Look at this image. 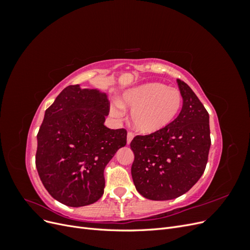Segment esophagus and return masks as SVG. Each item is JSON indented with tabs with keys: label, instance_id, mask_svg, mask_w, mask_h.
I'll use <instances>...</instances> for the list:
<instances>
[{
	"label": "esophagus",
	"instance_id": "34e87169",
	"mask_svg": "<svg viewBox=\"0 0 250 250\" xmlns=\"http://www.w3.org/2000/svg\"><path fill=\"white\" fill-rule=\"evenodd\" d=\"M133 138H134V133L131 132V131H128V133H127V144H130L131 141L133 140Z\"/></svg>",
	"mask_w": 250,
	"mask_h": 250
}]
</instances>
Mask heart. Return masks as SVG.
Returning a JSON list of instances; mask_svg holds the SVG:
<instances>
[{"instance_id":"obj_1","label":"heart","mask_w":250,"mask_h":250,"mask_svg":"<svg viewBox=\"0 0 250 250\" xmlns=\"http://www.w3.org/2000/svg\"><path fill=\"white\" fill-rule=\"evenodd\" d=\"M124 106L131 108V123L139 132L155 133L165 129L179 115L183 96L175 88L160 82H149L128 89L123 94L122 103L111 105V112L121 117Z\"/></svg>"}]
</instances>
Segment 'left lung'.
<instances>
[{"mask_svg":"<svg viewBox=\"0 0 250 250\" xmlns=\"http://www.w3.org/2000/svg\"><path fill=\"white\" fill-rule=\"evenodd\" d=\"M183 96L178 117L165 129L137 135L130 147L138 192L150 200H170L187 193L206 170L210 147L209 117L186 82L177 79Z\"/></svg>","mask_w":250,"mask_h":250,"instance_id":"1","label":"left lung"}]
</instances>
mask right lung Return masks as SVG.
<instances>
[{"instance_id": "right-lung-1", "label": "right lung", "mask_w": 250, "mask_h": 250, "mask_svg": "<svg viewBox=\"0 0 250 250\" xmlns=\"http://www.w3.org/2000/svg\"><path fill=\"white\" fill-rule=\"evenodd\" d=\"M107 95L98 89L66 86L44 112L37 133L35 165L53 198L79 208L104 193V169L126 145L127 131L104 125Z\"/></svg>"}]
</instances>
